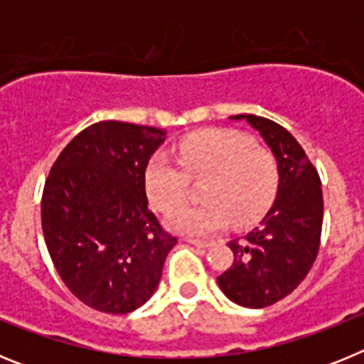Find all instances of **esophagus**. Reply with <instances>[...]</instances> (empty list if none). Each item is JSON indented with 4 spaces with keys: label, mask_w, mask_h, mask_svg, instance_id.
Wrapping results in <instances>:
<instances>
[{
    "label": "esophagus",
    "mask_w": 364,
    "mask_h": 364,
    "mask_svg": "<svg viewBox=\"0 0 364 364\" xmlns=\"http://www.w3.org/2000/svg\"><path fill=\"white\" fill-rule=\"evenodd\" d=\"M189 244H193V246H198V247H208L210 246V240H202V239H188Z\"/></svg>",
    "instance_id": "34e87169"
}]
</instances>
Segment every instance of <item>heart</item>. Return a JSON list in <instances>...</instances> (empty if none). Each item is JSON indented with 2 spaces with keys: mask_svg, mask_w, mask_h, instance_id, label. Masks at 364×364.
Returning <instances> with one entry per match:
<instances>
[{
  "mask_svg": "<svg viewBox=\"0 0 364 364\" xmlns=\"http://www.w3.org/2000/svg\"><path fill=\"white\" fill-rule=\"evenodd\" d=\"M178 162L164 154L151 159L146 189L156 210L172 211L187 198L191 181H204L198 206L167 217L169 228L186 235H210L246 226L264 213L279 186L277 160L253 138L230 129H205L178 144Z\"/></svg>",
  "mask_w": 364,
  "mask_h": 364,
  "instance_id": "obj_1",
  "label": "heart"
}]
</instances>
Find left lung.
I'll use <instances>...</instances> for the list:
<instances>
[{
    "instance_id": "obj_1",
    "label": "left lung",
    "mask_w": 364,
    "mask_h": 364,
    "mask_svg": "<svg viewBox=\"0 0 364 364\" xmlns=\"http://www.w3.org/2000/svg\"><path fill=\"white\" fill-rule=\"evenodd\" d=\"M235 118H246L272 147L281 178L275 202L259 226L228 242L233 262L217 281L226 297L240 306L266 308L291 294L317 259L323 189L308 154L282 125L257 114Z\"/></svg>"
}]
</instances>
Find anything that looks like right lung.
Returning a JSON list of instances; mask_svg holds the SVG:
<instances>
[{
  "label": "right lung",
  "instance_id": "obj_1",
  "mask_svg": "<svg viewBox=\"0 0 364 364\" xmlns=\"http://www.w3.org/2000/svg\"><path fill=\"white\" fill-rule=\"evenodd\" d=\"M166 129L105 120L63 147L41 195L49 255L70 294L124 315L153 295L176 237L147 208L146 169Z\"/></svg>",
  "mask_w": 364,
  "mask_h": 364
}]
</instances>
